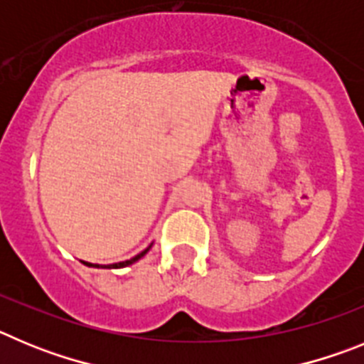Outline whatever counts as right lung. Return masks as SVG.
Returning a JSON list of instances; mask_svg holds the SVG:
<instances>
[{"label":"right lung","mask_w":364,"mask_h":364,"mask_svg":"<svg viewBox=\"0 0 364 364\" xmlns=\"http://www.w3.org/2000/svg\"><path fill=\"white\" fill-rule=\"evenodd\" d=\"M151 246H153V244H151ZM151 246L149 247H146V250H144L142 253H138L136 257H133V259H129V260H124V262H117V264H107V266H102V264H91V262H83V264H87V266H92V268H125V266H129V264H133V262H136L138 259H142L144 255H146L147 252H149L151 250Z\"/></svg>","instance_id":"1"}]
</instances>
